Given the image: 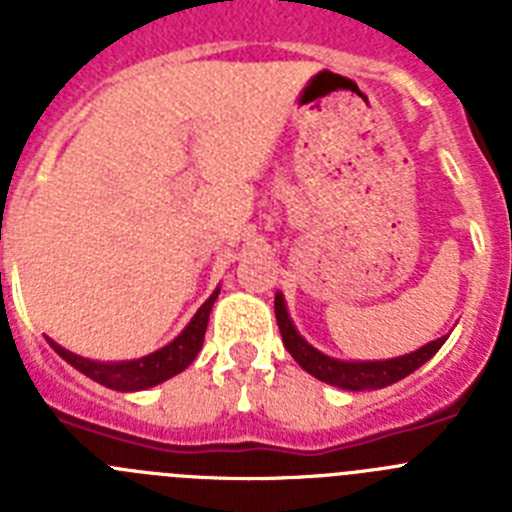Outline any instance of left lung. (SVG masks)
Masks as SVG:
<instances>
[{
  "label": "left lung",
  "instance_id": "left-lung-1",
  "mask_svg": "<svg viewBox=\"0 0 512 512\" xmlns=\"http://www.w3.org/2000/svg\"><path fill=\"white\" fill-rule=\"evenodd\" d=\"M274 312H277L282 341L284 346H287L289 354H292V359H295L307 374H312V377L320 379V382L325 384L341 387V390H379V387L400 382V379L413 374L418 366H423L425 361L431 359L438 348L443 346V341H446V336L436 338V341L425 343L423 348H418L413 354L397 356V359L387 361H338L320 354L318 348H312L310 343L297 333L295 325H292V320H289L287 315V305H284L282 295H277V300H274Z\"/></svg>",
  "mask_w": 512,
  "mask_h": 512
}]
</instances>
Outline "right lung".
<instances>
[{
	"label": "right lung",
	"instance_id": "right-lung-1",
	"mask_svg": "<svg viewBox=\"0 0 512 512\" xmlns=\"http://www.w3.org/2000/svg\"><path fill=\"white\" fill-rule=\"evenodd\" d=\"M217 292H220V289H215V292L210 295V300L197 310L192 323L182 330V336L174 338L169 346H164L161 351H156V354L146 356V359L120 361V364H99V361H89L71 354V351L58 346V343L53 341L48 343L56 348L58 356H63L71 366H76L81 374H87L89 379L104 384V387H110V390H120V392L148 390V387H153V384H161L169 377H174V374L184 372V369L194 361V356L200 354L202 341H205L207 320H210V310L217 300Z\"/></svg>",
	"mask_w": 512,
	"mask_h": 512
}]
</instances>
